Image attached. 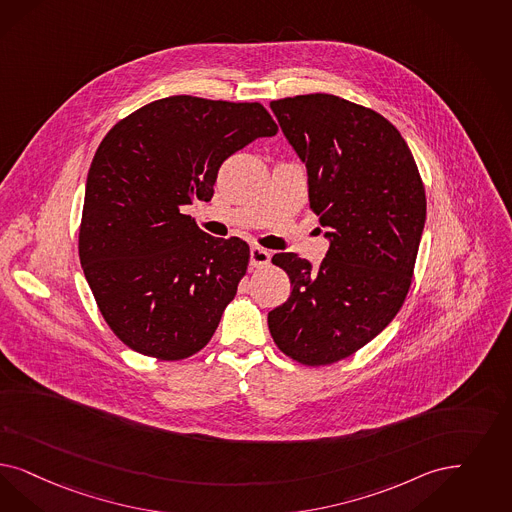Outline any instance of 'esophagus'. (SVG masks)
I'll use <instances>...</instances> for the list:
<instances>
[{
    "mask_svg": "<svg viewBox=\"0 0 512 512\" xmlns=\"http://www.w3.org/2000/svg\"><path fill=\"white\" fill-rule=\"evenodd\" d=\"M249 261H251V266H255V268H263V266L270 263V253L263 247L253 246L249 251Z\"/></svg>",
    "mask_w": 512,
    "mask_h": 512,
    "instance_id": "34e87169",
    "label": "esophagus"
}]
</instances>
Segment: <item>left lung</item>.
Returning a JSON list of instances; mask_svg holds the SVG:
<instances>
[{"instance_id": "1", "label": "left lung", "mask_w": 512, "mask_h": 512, "mask_svg": "<svg viewBox=\"0 0 512 512\" xmlns=\"http://www.w3.org/2000/svg\"><path fill=\"white\" fill-rule=\"evenodd\" d=\"M308 170L310 208L329 251L318 268L276 253L291 295L268 314L276 346L293 361L331 365L369 344L410 289L425 223L414 157L386 117L333 94L270 102Z\"/></svg>"}]
</instances>
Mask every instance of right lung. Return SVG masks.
Here are the masks:
<instances>
[{
	"label": "right lung",
	"mask_w": 512,
	"mask_h": 512,
	"mask_svg": "<svg viewBox=\"0 0 512 512\" xmlns=\"http://www.w3.org/2000/svg\"><path fill=\"white\" fill-rule=\"evenodd\" d=\"M278 132L259 102L170 96L115 124L90 164L79 259L109 329L134 352L179 361L212 338L249 246L213 238L181 206L212 200L221 164Z\"/></svg>",
	"instance_id": "1"
}]
</instances>
